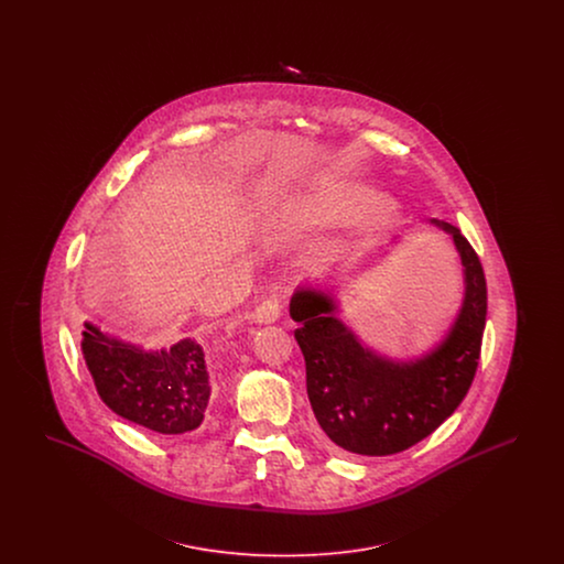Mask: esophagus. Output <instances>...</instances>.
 Returning <instances> with one entry per match:
<instances>
[{
  "mask_svg": "<svg viewBox=\"0 0 564 564\" xmlns=\"http://www.w3.org/2000/svg\"><path fill=\"white\" fill-rule=\"evenodd\" d=\"M281 313H283V304L279 302V300H264L258 308H256V322L258 323H272L276 322L279 317H281Z\"/></svg>",
  "mask_w": 564,
  "mask_h": 564,
  "instance_id": "34e87169",
  "label": "esophagus"
}]
</instances>
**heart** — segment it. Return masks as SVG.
<instances>
[{
    "label": "heart",
    "mask_w": 564,
    "mask_h": 564,
    "mask_svg": "<svg viewBox=\"0 0 564 564\" xmlns=\"http://www.w3.org/2000/svg\"><path fill=\"white\" fill-rule=\"evenodd\" d=\"M352 207V198L347 196L340 189H323L317 192L315 196H311L308 200H304V205H300V215L304 217H313V219H327V217H336V215L345 214Z\"/></svg>",
    "instance_id": "b5f03b06"
}]
</instances>
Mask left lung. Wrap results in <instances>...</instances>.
Instances as JSON below:
<instances>
[{
    "label": "left lung",
    "mask_w": 564,
    "mask_h": 564,
    "mask_svg": "<svg viewBox=\"0 0 564 564\" xmlns=\"http://www.w3.org/2000/svg\"><path fill=\"white\" fill-rule=\"evenodd\" d=\"M433 224L455 239L465 302L444 345L425 359L387 361L355 340L327 295L300 290L292 297L311 408L325 437L352 455H395L425 440L465 400L478 370L488 304L482 262L455 224Z\"/></svg>",
    "instance_id": "8db88e82"
}]
</instances>
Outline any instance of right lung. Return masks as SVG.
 <instances>
[{"instance_id":"obj_1","label":"right lung","mask_w":564,"mask_h":564,"mask_svg":"<svg viewBox=\"0 0 564 564\" xmlns=\"http://www.w3.org/2000/svg\"><path fill=\"white\" fill-rule=\"evenodd\" d=\"M82 352L99 398L122 419L166 435L203 423L212 382L196 343L182 340L169 350L145 352L86 323Z\"/></svg>"}]
</instances>
